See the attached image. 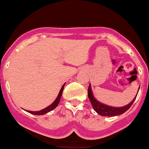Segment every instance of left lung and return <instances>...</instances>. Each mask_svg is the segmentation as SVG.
Wrapping results in <instances>:
<instances>
[{"instance_id":"obj_1","label":"left lung","mask_w":149,"mask_h":149,"mask_svg":"<svg viewBox=\"0 0 149 149\" xmlns=\"http://www.w3.org/2000/svg\"><path fill=\"white\" fill-rule=\"evenodd\" d=\"M139 89L140 86L139 88H138V91H139ZM137 95H138V94H137ZM137 95L136 96L134 97V99L127 105H125V106L122 107H113L110 106V105H105V104L100 102V101H98L97 100H96V98L94 97L93 92H92V87H91L90 84H89V88H88V97H89V100H90L91 103H92V107H93L94 110L96 111L98 114L102 116H118V115H121L122 114V113H125V112H126V111L130 108L131 105H132V103H133V102L135 101V100L136 99Z\"/></svg>"}]
</instances>
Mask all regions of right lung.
<instances>
[{
  "label": "right lung",
  "mask_w": 149,
  "mask_h": 149,
  "mask_svg": "<svg viewBox=\"0 0 149 149\" xmlns=\"http://www.w3.org/2000/svg\"><path fill=\"white\" fill-rule=\"evenodd\" d=\"M65 84H64L63 85V86H62L61 89H60V92H59L58 95H57V98L55 99V100H54V102L51 104V105H49L48 107H47V108L41 110V111H27V112H28V113H32V114H34V115H44V114H46V113H49V111H52L53 109H54V108H55L58 105L59 102H60V99H61V96H62V95H63V89H64Z\"/></svg>",
  "instance_id": "1"
}]
</instances>
